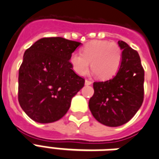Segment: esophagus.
Returning <instances> with one entry per match:
<instances>
[{
  "label": "esophagus",
  "instance_id": "1",
  "mask_svg": "<svg viewBox=\"0 0 159 159\" xmlns=\"http://www.w3.org/2000/svg\"><path fill=\"white\" fill-rule=\"evenodd\" d=\"M93 82L92 81H89V80H85V85H91Z\"/></svg>",
  "mask_w": 159,
  "mask_h": 159
}]
</instances>
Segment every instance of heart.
I'll list each match as a JSON object with an SVG mask.
<instances>
[{"label":"heart","mask_w":159,"mask_h":159,"mask_svg":"<svg viewBox=\"0 0 159 159\" xmlns=\"http://www.w3.org/2000/svg\"><path fill=\"white\" fill-rule=\"evenodd\" d=\"M122 61V51L118 44L105 40H93L83 47V54L73 53L70 63L79 76L87 73L90 66L101 80L112 78L118 72Z\"/></svg>","instance_id":"b5f03b06"}]
</instances>
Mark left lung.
I'll use <instances>...</instances> for the list:
<instances>
[{
	"mask_svg": "<svg viewBox=\"0 0 159 159\" xmlns=\"http://www.w3.org/2000/svg\"><path fill=\"white\" fill-rule=\"evenodd\" d=\"M122 61L118 72L105 82L93 83L94 93L89 103L92 115L101 124L116 127L132 118L144 97V70L138 53L124 41H118Z\"/></svg>",
	"mask_w": 159,
	"mask_h": 159,
	"instance_id": "left-lung-1",
	"label": "left lung"
}]
</instances>
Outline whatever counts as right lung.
<instances>
[{
	"label": "right lung",
	"mask_w": 159,
	"mask_h": 159,
	"mask_svg": "<svg viewBox=\"0 0 159 159\" xmlns=\"http://www.w3.org/2000/svg\"><path fill=\"white\" fill-rule=\"evenodd\" d=\"M81 44L61 37L43 38L25 51L18 72V101L33 120L42 124L59 120L83 88L85 81L70 63Z\"/></svg>",
	"instance_id": "obj_1"
}]
</instances>
